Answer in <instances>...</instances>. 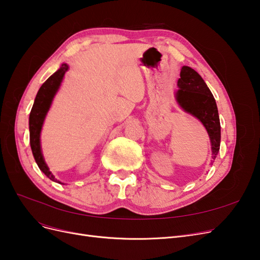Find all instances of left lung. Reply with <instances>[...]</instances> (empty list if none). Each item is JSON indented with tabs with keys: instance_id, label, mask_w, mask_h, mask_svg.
I'll return each instance as SVG.
<instances>
[{
	"instance_id": "8db88e82",
	"label": "left lung",
	"mask_w": 260,
	"mask_h": 260,
	"mask_svg": "<svg viewBox=\"0 0 260 260\" xmlns=\"http://www.w3.org/2000/svg\"><path fill=\"white\" fill-rule=\"evenodd\" d=\"M178 86V103L205 125L215 160L220 148V120L216 101L203 78L191 67L183 66L181 69Z\"/></svg>"
}]
</instances>
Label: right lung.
I'll return each instance as SVG.
<instances>
[{
	"instance_id": "add662e5",
	"label": "right lung",
	"mask_w": 260,
	"mask_h": 260,
	"mask_svg": "<svg viewBox=\"0 0 260 260\" xmlns=\"http://www.w3.org/2000/svg\"><path fill=\"white\" fill-rule=\"evenodd\" d=\"M67 70H68V65L62 64L57 72L54 73L49 79L41 85V88L38 91L34 106L31 108L30 116H29L30 146L36 159V162L38 164L39 168H40L41 171H43V174L46 177L50 178L53 181H56L58 183L60 182L57 180H55L52 172L50 171L49 167L46 166V164L43 159V156L41 153V146H40V132L42 129V124L44 121L45 115L50 109L53 98L55 95V93L57 92L60 82L62 80V77H64Z\"/></svg>"
}]
</instances>
